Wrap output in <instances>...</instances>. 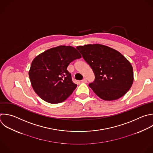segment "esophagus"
<instances>
[{
    "mask_svg": "<svg viewBox=\"0 0 153 153\" xmlns=\"http://www.w3.org/2000/svg\"><path fill=\"white\" fill-rule=\"evenodd\" d=\"M81 81H82V82H84V83H87V79L86 78H84Z\"/></svg>",
    "mask_w": 153,
    "mask_h": 153,
    "instance_id": "esophagus-1",
    "label": "esophagus"
}]
</instances>
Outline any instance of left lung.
<instances>
[{"label": "left lung", "instance_id": "left-lung-1", "mask_svg": "<svg viewBox=\"0 0 153 153\" xmlns=\"http://www.w3.org/2000/svg\"><path fill=\"white\" fill-rule=\"evenodd\" d=\"M76 49L94 72V80L88 85L100 98L117 100L129 90L133 82V68L120 52L100 44L78 46Z\"/></svg>", "mask_w": 153, "mask_h": 153}]
</instances>
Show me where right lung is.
<instances>
[{
  "label": "right lung",
  "mask_w": 153,
  "mask_h": 153,
  "mask_svg": "<svg viewBox=\"0 0 153 153\" xmlns=\"http://www.w3.org/2000/svg\"><path fill=\"white\" fill-rule=\"evenodd\" d=\"M81 57L76 49L65 45L52 48L36 56L29 72L36 93L50 103L65 101L77 86L72 82L67 68L70 63Z\"/></svg>",
  "instance_id": "add662e5"
}]
</instances>
